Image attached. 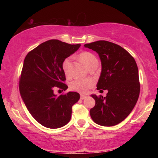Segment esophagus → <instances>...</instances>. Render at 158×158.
<instances>
[{
  "label": "esophagus",
  "instance_id": "34e87169",
  "mask_svg": "<svg viewBox=\"0 0 158 158\" xmlns=\"http://www.w3.org/2000/svg\"><path fill=\"white\" fill-rule=\"evenodd\" d=\"M86 97H87V96L85 95H80V99H81V100H84V99H85Z\"/></svg>",
  "mask_w": 158,
  "mask_h": 158
}]
</instances>
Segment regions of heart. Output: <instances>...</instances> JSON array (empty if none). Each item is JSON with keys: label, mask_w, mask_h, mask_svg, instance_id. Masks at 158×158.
<instances>
[{"label": "heart", "mask_w": 158, "mask_h": 158, "mask_svg": "<svg viewBox=\"0 0 158 158\" xmlns=\"http://www.w3.org/2000/svg\"><path fill=\"white\" fill-rule=\"evenodd\" d=\"M83 63H84L88 68L93 65L98 64V61L94 54L89 52H84L81 53L79 56ZM71 67L72 59L70 57L66 58L62 63V69L65 75L68 77L71 76ZM93 85V81L92 79H75L70 84V88L72 90L79 93H85L88 89Z\"/></svg>", "instance_id": "b5f03b06"}]
</instances>
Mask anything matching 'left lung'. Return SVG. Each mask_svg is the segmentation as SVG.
<instances>
[{"label":"left lung","mask_w":158,"mask_h":158,"mask_svg":"<svg viewBox=\"0 0 158 158\" xmlns=\"http://www.w3.org/2000/svg\"><path fill=\"white\" fill-rule=\"evenodd\" d=\"M84 47L97 52L102 71L97 89L107 90L106 97L92 94L95 105L90 115L95 123L106 127L120 123L136 105L140 92L138 68L126 50L112 42L99 40Z\"/></svg>","instance_id":"left-lung-1"}]
</instances>
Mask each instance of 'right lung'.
I'll list each match as a JSON object with an SVG mask.
<instances>
[{
    "label": "right lung",
    "mask_w": 158,
    "mask_h": 158,
    "mask_svg": "<svg viewBox=\"0 0 158 158\" xmlns=\"http://www.w3.org/2000/svg\"><path fill=\"white\" fill-rule=\"evenodd\" d=\"M80 44H69L58 40L44 42L31 51L23 61L19 81L21 97L35 119L43 126L56 129L70 121L72 106L78 102L77 92L57 96L55 87L65 90L62 63L78 50Z\"/></svg>",
    "instance_id": "1"
}]
</instances>
